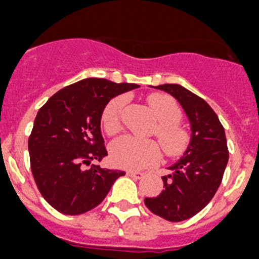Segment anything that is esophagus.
I'll return each mask as SVG.
<instances>
[{"label": "esophagus", "mask_w": 259, "mask_h": 259, "mask_svg": "<svg viewBox=\"0 0 259 259\" xmlns=\"http://www.w3.org/2000/svg\"><path fill=\"white\" fill-rule=\"evenodd\" d=\"M126 176L132 177V178H135V179H141L142 177H143V173H142V171H134V170H127Z\"/></svg>", "instance_id": "esophagus-1"}]
</instances>
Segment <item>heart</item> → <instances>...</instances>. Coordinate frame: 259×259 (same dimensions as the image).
<instances>
[{
  "label": "heart",
  "mask_w": 259,
  "mask_h": 259,
  "mask_svg": "<svg viewBox=\"0 0 259 259\" xmlns=\"http://www.w3.org/2000/svg\"><path fill=\"white\" fill-rule=\"evenodd\" d=\"M148 104L158 120L156 134L167 155H174L185 143L186 134L178 126L181 111L173 98L164 94H153L148 98ZM125 107V98L112 99L102 113V125L108 134H116L121 129V113ZM109 157L113 165L124 169H142L152 166L161 160V150L156 142L146 141L125 135L112 142Z\"/></svg>",
  "instance_id": "heart-1"
}]
</instances>
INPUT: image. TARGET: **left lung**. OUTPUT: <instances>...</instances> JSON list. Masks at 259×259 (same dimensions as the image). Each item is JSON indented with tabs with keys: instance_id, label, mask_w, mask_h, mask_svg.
Segmentation results:
<instances>
[{
	"instance_id": "left-lung-1",
	"label": "left lung",
	"mask_w": 259,
	"mask_h": 259,
	"mask_svg": "<svg viewBox=\"0 0 259 259\" xmlns=\"http://www.w3.org/2000/svg\"><path fill=\"white\" fill-rule=\"evenodd\" d=\"M173 95L191 124V139L185 155L162 177L164 191L157 197H146L153 214L170 222L193 217L209 204L222 182L228 161L225 129L220 118L202 98L177 83L155 86Z\"/></svg>"
}]
</instances>
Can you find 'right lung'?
I'll return each mask as SVG.
<instances>
[{"mask_svg": "<svg viewBox=\"0 0 259 259\" xmlns=\"http://www.w3.org/2000/svg\"><path fill=\"white\" fill-rule=\"evenodd\" d=\"M139 88L85 78L55 93L37 112L28 139L31 170L39 193L62 214L78 215L101 204L125 171L92 164L107 156L101 133L104 107Z\"/></svg>", "mask_w": 259, "mask_h": 259, "instance_id": "obj_1", "label": "right lung"}]
</instances>
